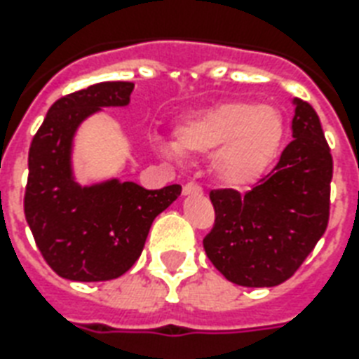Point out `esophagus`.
<instances>
[{
    "label": "esophagus",
    "instance_id": "34e87169",
    "mask_svg": "<svg viewBox=\"0 0 359 359\" xmlns=\"http://www.w3.org/2000/svg\"><path fill=\"white\" fill-rule=\"evenodd\" d=\"M182 191H184V196H190V194H203V188L197 184V182H188V184H184Z\"/></svg>",
    "mask_w": 359,
    "mask_h": 359
}]
</instances>
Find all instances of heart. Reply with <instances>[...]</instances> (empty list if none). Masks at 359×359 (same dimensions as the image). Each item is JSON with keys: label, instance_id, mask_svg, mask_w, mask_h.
I'll use <instances>...</instances> for the list:
<instances>
[{"label": "heart", "instance_id": "1", "mask_svg": "<svg viewBox=\"0 0 359 359\" xmlns=\"http://www.w3.org/2000/svg\"><path fill=\"white\" fill-rule=\"evenodd\" d=\"M283 137L285 121L278 108L231 100L188 117L175 132V145L188 154L212 152L214 177L231 188H245L266 173Z\"/></svg>", "mask_w": 359, "mask_h": 359}]
</instances>
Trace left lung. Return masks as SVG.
Returning <instances> with one entry per match:
<instances>
[{"label": "left lung", "mask_w": 359, "mask_h": 359, "mask_svg": "<svg viewBox=\"0 0 359 359\" xmlns=\"http://www.w3.org/2000/svg\"><path fill=\"white\" fill-rule=\"evenodd\" d=\"M292 141L244 196L210 190L214 225L203 238L214 266L242 287H276L294 276L328 227L334 160L311 104L294 100Z\"/></svg>", "instance_id": "1"}]
</instances>
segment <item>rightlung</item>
<instances>
[{"instance_id":"right-lung-1","label":"right lung","mask_w":359,"mask_h":359,"mask_svg":"<svg viewBox=\"0 0 359 359\" xmlns=\"http://www.w3.org/2000/svg\"><path fill=\"white\" fill-rule=\"evenodd\" d=\"M132 89V81H102L61 97L31 141L25 219L44 261L70 281H108L128 272L154 218L182 191L180 184L145 190L119 180L81 188L72 179L78 124L100 108L126 106Z\"/></svg>"}]
</instances>
